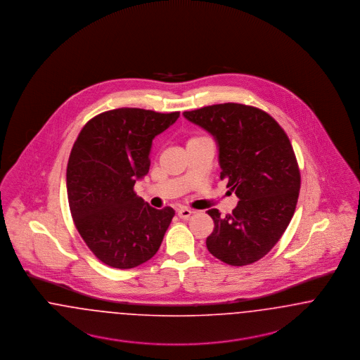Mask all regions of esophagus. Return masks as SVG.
<instances>
[{
	"label": "esophagus",
	"instance_id": "obj_1",
	"mask_svg": "<svg viewBox=\"0 0 360 360\" xmlns=\"http://www.w3.org/2000/svg\"><path fill=\"white\" fill-rule=\"evenodd\" d=\"M192 214H193V211L188 210L186 207H181V208H179V210H177V215H179V218H180V219H188Z\"/></svg>",
	"mask_w": 360,
	"mask_h": 360
}]
</instances>
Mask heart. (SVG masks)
Here are the masks:
<instances>
[{
  "label": "heart",
  "mask_w": 360,
  "mask_h": 360,
  "mask_svg": "<svg viewBox=\"0 0 360 360\" xmlns=\"http://www.w3.org/2000/svg\"><path fill=\"white\" fill-rule=\"evenodd\" d=\"M199 139H202V137H192V139H189V140H188V142H192V141L199 140Z\"/></svg>",
  "instance_id": "b5f03b06"
}]
</instances>
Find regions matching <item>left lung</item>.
<instances>
[{
	"label": "left lung",
	"mask_w": 360,
	"mask_h": 360,
	"mask_svg": "<svg viewBox=\"0 0 360 360\" xmlns=\"http://www.w3.org/2000/svg\"><path fill=\"white\" fill-rule=\"evenodd\" d=\"M184 117L215 137L220 179L239 198L230 215L207 211L215 224L207 249L227 265L254 264L280 240L297 205L301 176L292 143L271 115L254 106L220 103Z\"/></svg>",
	"instance_id": "obj_1"
}]
</instances>
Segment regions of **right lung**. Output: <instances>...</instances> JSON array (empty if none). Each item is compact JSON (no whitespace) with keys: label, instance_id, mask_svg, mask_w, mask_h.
Listing matches in <instances>:
<instances>
[{"label":"right lung","instance_id":"obj_1","mask_svg":"<svg viewBox=\"0 0 360 360\" xmlns=\"http://www.w3.org/2000/svg\"><path fill=\"white\" fill-rule=\"evenodd\" d=\"M180 111L122 108L101 112L79 133L67 164V195L75 227L105 265L131 269L161 246L174 211L156 210L134 192L149 172L157 134Z\"/></svg>","mask_w":360,"mask_h":360}]
</instances>
